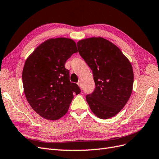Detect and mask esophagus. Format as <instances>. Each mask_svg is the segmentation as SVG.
I'll return each mask as SVG.
<instances>
[{
  "instance_id": "1",
  "label": "esophagus",
  "mask_w": 159,
  "mask_h": 159,
  "mask_svg": "<svg viewBox=\"0 0 159 159\" xmlns=\"http://www.w3.org/2000/svg\"><path fill=\"white\" fill-rule=\"evenodd\" d=\"M78 85L80 86V88H81V81H79L78 82Z\"/></svg>"
}]
</instances>
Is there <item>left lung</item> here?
Listing matches in <instances>:
<instances>
[{"mask_svg": "<svg viewBox=\"0 0 159 159\" xmlns=\"http://www.w3.org/2000/svg\"><path fill=\"white\" fill-rule=\"evenodd\" d=\"M78 52L92 71L95 88L86 95L92 112L100 119L117 115L132 93V66L117 46L103 38H91L77 43Z\"/></svg>", "mask_w": 159, "mask_h": 159, "instance_id": "1", "label": "left lung"}]
</instances>
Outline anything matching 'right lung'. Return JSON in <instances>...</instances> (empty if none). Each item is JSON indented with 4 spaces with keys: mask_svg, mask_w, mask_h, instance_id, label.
<instances>
[{
    "mask_svg": "<svg viewBox=\"0 0 159 159\" xmlns=\"http://www.w3.org/2000/svg\"><path fill=\"white\" fill-rule=\"evenodd\" d=\"M78 52L70 38H52L37 47L28 57L22 71L24 91L28 102L41 117L57 120L68 112L74 95L81 92L70 80L65 68L69 57Z\"/></svg>",
    "mask_w": 159,
    "mask_h": 159,
    "instance_id": "obj_1",
    "label": "right lung"
}]
</instances>
